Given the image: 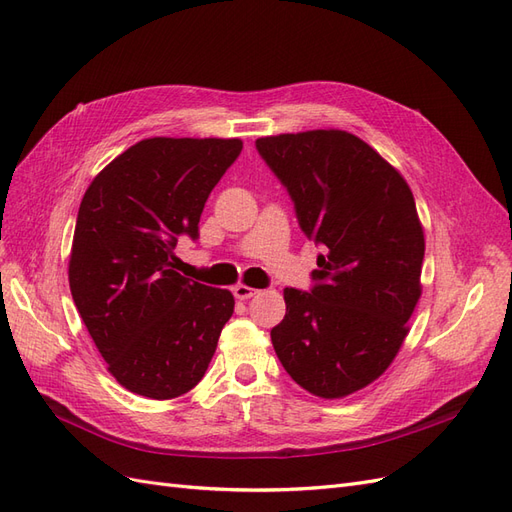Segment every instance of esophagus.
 <instances>
[{
	"instance_id": "obj_1",
	"label": "esophagus",
	"mask_w": 512,
	"mask_h": 512,
	"mask_svg": "<svg viewBox=\"0 0 512 512\" xmlns=\"http://www.w3.org/2000/svg\"><path fill=\"white\" fill-rule=\"evenodd\" d=\"M256 292H258L256 288H250V286H245V284H237L235 288H232V294H235V297H237V299H241V301L254 297Z\"/></svg>"
}]
</instances>
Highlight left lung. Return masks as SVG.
Listing matches in <instances>:
<instances>
[{"mask_svg":"<svg viewBox=\"0 0 512 512\" xmlns=\"http://www.w3.org/2000/svg\"><path fill=\"white\" fill-rule=\"evenodd\" d=\"M316 245L309 292L286 288L271 329L277 359L305 391L346 397L384 374L421 297L423 226L406 179L344 130L258 138Z\"/></svg>","mask_w":512,"mask_h":512,"instance_id":"obj_1","label":"left lung"}]
</instances>
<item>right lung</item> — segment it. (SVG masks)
Instances as JSON below:
<instances>
[{
	"label": "right lung",
	"instance_id": "1",
	"mask_svg": "<svg viewBox=\"0 0 512 512\" xmlns=\"http://www.w3.org/2000/svg\"><path fill=\"white\" fill-rule=\"evenodd\" d=\"M239 138H145L87 188L70 254V292L85 327L128 391L173 399L203 380L228 290L175 271L181 235L198 239L211 190L239 158Z\"/></svg>",
	"mask_w": 512,
	"mask_h": 512
}]
</instances>
